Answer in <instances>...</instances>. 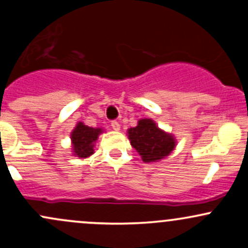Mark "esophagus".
Here are the masks:
<instances>
[{"mask_svg": "<svg viewBox=\"0 0 248 248\" xmlns=\"http://www.w3.org/2000/svg\"><path fill=\"white\" fill-rule=\"evenodd\" d=\"M110 126L114 131H120V124L117 121H111Z\"/></svg>", "mask_w": 248, "mask_h": 248, "instance_id": "34e87169", "label": "esophagus"}]
</instances>
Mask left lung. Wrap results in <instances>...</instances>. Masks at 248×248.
I'll return each instance as SVG.
<instances>
[{
  "instance_id": "1",
  "label": "left lung",
  "mask_w": 248,
  "mask_h": 248,
  "mask_svg": "<svg viewBox=\"0 0 248 248\" xmlns=\"http://www.w3.org/2000/svg\"><path fill=\"white\" fill-rule=\"evenodd\" d=\"M128 138L131 145L141 155L145 163L160 160L173 151V137L168 134L151 119H142L138 122L137 127L128 129Z\"/></svg>"
}]
</instances>
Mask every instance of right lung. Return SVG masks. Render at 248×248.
I'll return each instance as SVG.
<instances>
[{"label":"right lung","mask_w":248,"mask_h":248,"mask_svg":"<svg viewBox=\"0 0 248 248\" xmlns=\"http://www.w3.org/2000/svg\"><path fill=\"white\" fill-rule=\"evenodd\" d=\"M102 132L100 128H91L79 122L71 134L72 147L77 157L87 158L93 153V144Z\"/></svg>","instance_id":"1"}]
</instances>
